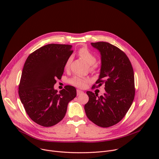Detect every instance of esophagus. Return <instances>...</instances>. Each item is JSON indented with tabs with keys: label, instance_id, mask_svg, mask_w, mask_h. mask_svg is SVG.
<instances>
[{
	"label": "esophagus",
	"instance_id": "1",
	"mask_svg": "<svg viewBox=\"0 0 159 159\" xmlns=\"http://www.w3.org/2000/svg\"><path fill=\"white\" fill-rule=\"evenodd\" d=\"M83 93V91H81V90H79V89H77V95H81V94H82Z\"/></svg>",
	"mask_w": 159,
	"mask_h": 159
}]
</instances>
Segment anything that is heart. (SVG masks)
Wrapping results in <instances>:
<instances>
[{"label":"heart","mask_w":159,"mask_h":159,"mask_svg":"<svg viewBox=\"0 0 159 159\" xmlns=\"http://www.w3.org/2000/svg\"><path fill=\"white\" fill-rule=\"evenodd\" d=\"M78 54L79 56L83 58L88 64L90 65V69L91 71H95L97 68V66L95 64L97 61V57L95 55L91 52L87 48H82L79 49L78 51ZM71 57H70L68 59H67L65 63V68H68L70 64L71 61ZM70 83L75 86L80 88H84L87 85V83L88 82V79L85 77H82L80 76H74L70 80Z\"/></svg>","instance_id":"b5f03b06"}]
</instances>
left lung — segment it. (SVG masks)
Segmentation results:
<instances>
[{"label": "left lung", "instance_id": "left-lung-1", "mask_svg": "<svg viewBox=\"0 0 159 159\" xmlns=\"http://www.w3.org/2000/svg\"><path fill=\"white\" fill-rule=\"evenodd\" d=\"M101 52V69L92 89L105 86L104 95L87 91L84 106L87 117L97 126L108 128L126 115L135 97L134 72L128 56L119 48L106 42L91 43Z\"/></svg>", "mask_w": 159, "mask_h": 159}]
</instances>
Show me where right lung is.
<instances>
[{
	"label": "right lung",
	"mask_w": 159,
	"mask_h": 159,
	"mask_svg": "<svg viewBox=\"0 0 159 159\" xmlns=\"http://www.w3.org/2000/svg\"><path fill=\"white\" fill-rule=\"evenodd\" d=\"M73 52L71 45L49 44L31 53L24 63L19 97L30 118L42 126L51 127L61 121L69 102L77 95L73 86H66L59 93L53 88Z\"/></svg>",
	"instance_id": "right-lung-1"
}]
</instances>
